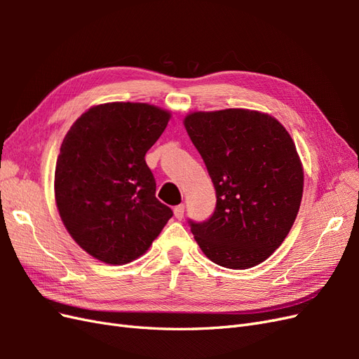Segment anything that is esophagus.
<instances>
[{
    "label": "esophagus",
    "instance_id": "1",
    "mask_svg": "<svg viewBox=\"0 0 359 359\" xmlns=\"http://www.w3.org/2000/svg\"><path fill=\"white\" fill-rule=\"evenodd\" d=\"M184 210H186V208H184V203H180V205L175 206V208H173V214H175L178 220H181L184 217Z\"/></svg>",
    "mask_w": 359,
    "mask_h": 359
}]
</instances>
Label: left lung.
Here are the masks:
<instances>
[{"label": "left lung", "instance_id": "1", "mask_svg": "<svg viewBox=\"0 0 359 359\" xmlns=\"http://www.w3.org/2000/svg\"><path fill=\"white\" fill-rule=\"evenodd\" d=\"M184 126L217 196L208 220H189L194 240L220 266L259 265L285 241L299 210L295 144L276 118L248 109L193 112Z\"/></svg>", "mask_w": 359, "mask_h": 359}]
</instances>
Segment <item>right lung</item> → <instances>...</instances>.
<instances>
[{
	"instance_id": "obj_1",
	"label": "right lung",
	"mask_w": 359,
	"mask_h": 359,
	"mask_svg": "<svg viewBox=\"0 0 359 359\" xmlns=\"http://www.w3.org/2000/svg\"><path fill=\"white\" fill-rule=\"evenodd\" d=\"M170 114L147 103H106L82 114L62 140L55 199L73 240L93 257L124 265L144 255L172 210L156 198L147 151Z\"/></svg>"
}]
</instances>
